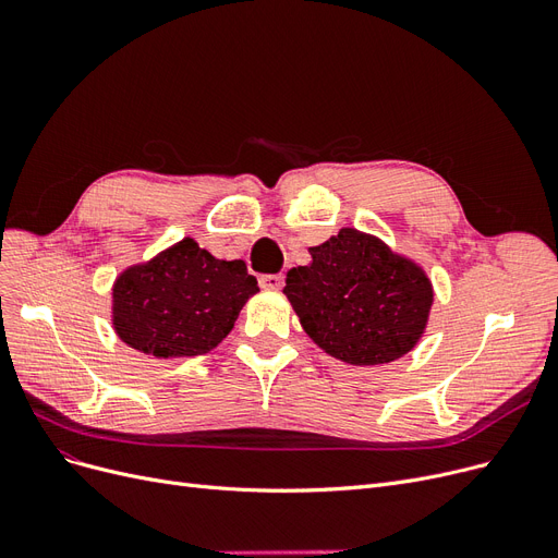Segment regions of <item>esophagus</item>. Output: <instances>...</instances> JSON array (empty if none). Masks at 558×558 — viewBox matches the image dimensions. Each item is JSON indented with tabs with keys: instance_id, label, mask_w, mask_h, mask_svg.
Returning <instances> with one entry per match:
<instances>
[{
	"instance_id": "obj_1",
	"label": "esophagus",
	"mask_w": 558,
	"mask_h": 558,
	"mask_svg": "<svg viewBox=\"0 0 558 558\" xmlns=\"http://www.w3.org/2000/svg\"><path fill=\"white\" fill-rule=\"evenodd\" d=\"M259 284L264 287V289H282V284H284V276L282 274H264V276H259Z\"/></svg>"
}]
</instances>
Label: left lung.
<instances>
[{
	"instance_id": "left-lung-1",
	"label": "left lung",
	"mask_w": 558,
	"mask_h": 558,
	"mask_svg": "<svg viewBox=\"0 0 558 558\" xmlns=\"http://www.w3.org/2000/svg\"><path fill=\"white\" fill-rule=\"evenodd\" d=\"M310 255L287 271L284 294L314 344L349 365H385L417 344L433 303L417 264L353 228Z\"/></svg>"
}]
</instances>
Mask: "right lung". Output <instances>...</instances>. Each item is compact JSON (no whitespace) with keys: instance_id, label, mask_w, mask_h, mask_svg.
<instances>
[{"instance_id":"right-lung-1","label":"right lung","mask_w":558,"mask_h":558,"mask_svg":"<svg viewBox=\"0 0 558 558\" xmlns=\"http://www.w3.org/2000/svg\"><path fill=\"white\" fill-rule=\"evenodd\" d=\"M259 292L244 259H216L193 239L132 266L113 284V328L136 351L191 357L211 351Z\"/></svg>"}]
</instances>
